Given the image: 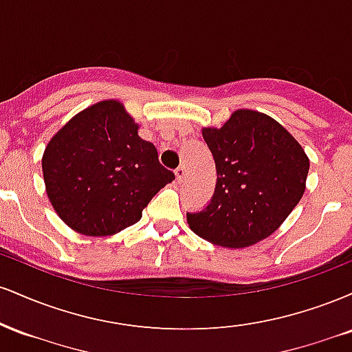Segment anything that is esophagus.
<instances>
[{"instance_id": "obj_1", "label": "esophagus", "mask_w": 352, "mask_h": 352, "mask_svg": "<svg viewBox=\"0 0 352 352\" xmlns=\"http://www.w3.org/2000/svg\"><path fill=\"white\" fill-rule=\"evenodd\" d=\"M175 179H177V182H182L185 179V167H179L175 170Z\"/></svg>"}]
</instances>
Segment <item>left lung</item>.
<instances>
[{"label": "left lung", "instance_id": "left-lung-1", "mask_svg": "<svg viewBox=\"0 0 352 352\" xmlns=\"http://www.w3.org/2000/svg\"><path fill=\"white\" fill-rule=\"evenodd\" d=\"M217 167L212 201L187 213L195 235L225 248H246L281 227L306 188L309 159L280 122L236 109L221 127H204Z\"/></svg>", "mask_w": 352, "mask_h": 352}]
</instances>
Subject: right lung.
Listing matches in <instances>:
<instances>
[{
	"mask_svg": "<svg viewBox=\"0 0 352 352\" xmlns=\"http://www.w3.org/2000/svg\"><path fill=\"white\" fill-rule=\"evenodd\" d=\"M47 199L67 227L87 236L122 232L175 175L124 104L106 99L67 120L43 153Z\"/></svg>",
	"mask_w": 352,
	"mask_h": 352,
	"instance_id": "right-lung-1",
	"label": "right lung"
}]
</instances>
